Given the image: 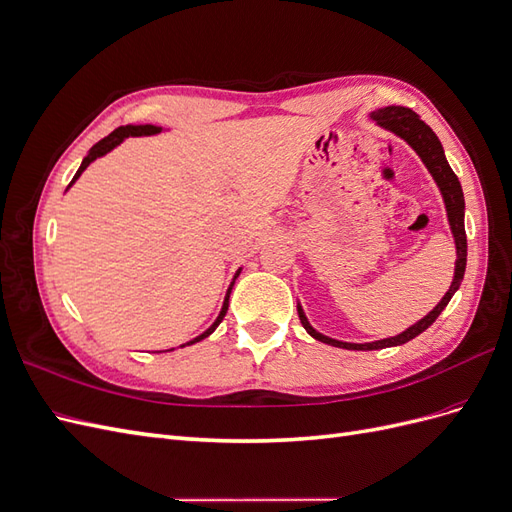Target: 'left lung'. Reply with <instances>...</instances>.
I'll return each instance as SVG.
<instances>
[{
	"label": "left lung",
	"mask_w": 512,
	"mask_h": 512,
	"mask_svg": "<svg viewBox=\"0 0 512 512\" xmlns=\"http://www.w3.org/2000/svg\"><path fill=\"white\" fill-rule=\"evenodd\" d=\"M371 117L376 119L378 126L391 130L393 134L401 136L404 141L421 156V160L425 162L427 170L431 173V177L436 179L438 188L442 192L444 205H446V213H448V224H451L453 237H455V245H457V262H455V277L453 284L448 288V292L442 297V301L431 309V312L418 320L416 324H412L410 329H406L404 333H399L395 337H386L380 339V342H371V344H348V342H337V339H331L327 335L318 333L312 324L307 322L303 309H299V320L303 324V329L312 335L314 339L322 344H331L335 348H346V350H380V348H391V346H401L410 342L416 335H421L425 329H429L436 318L442 314V309L451 301L453 294L457 292V288L461 286L463 273H466V260H468V239H466V226H463V211H466V203H463V192H461V183L457 179V175L453 173V168L448 166L444 149L440 138L433 134V130L427 126V123L418 117L414 111L406 106H386L382 111L371 113Z\"/></svg>",
	"instance_id": "left-lung-1"
}]
</instances>
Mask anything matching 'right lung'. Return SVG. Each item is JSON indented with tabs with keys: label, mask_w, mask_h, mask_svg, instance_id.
<instances>
[{
	"label": "right lung",
	"mask_w": 512,
	"mask_h": 512,
	"mask_svg": "<svg viewBox=\"0 0 512 512\" xmlns=\"http://www.w3.org/2000/svg\"><path fill=\"white\" fill-rule=\"evenodd\" d=\"M162 128H158V126H121V128H117V130H113L111 134L108 136H104L102 141H98L94 147L89 149V153L85 156V160H83V164H81V168L76 170V175H74V179L70 181V185L81 177V173L83 170L94 162L96 158H100V156H104V153H108L111 149H115L123 138H128V136H149V134H158ZM228 294H230V290H228ZM228 294H226V301H224V307H222V312H220V316H218V320H215L211 327L203 333V335H198L196 339H192V342H188L185 346H192V344H196V342H200V339H205V337H209L213 331H215V327H218V324L224 320V316H226V309H228ZM183 348V346H181Z\"/></svg>",
	"instance_id": "right-lung-1"
}]
</instances>
